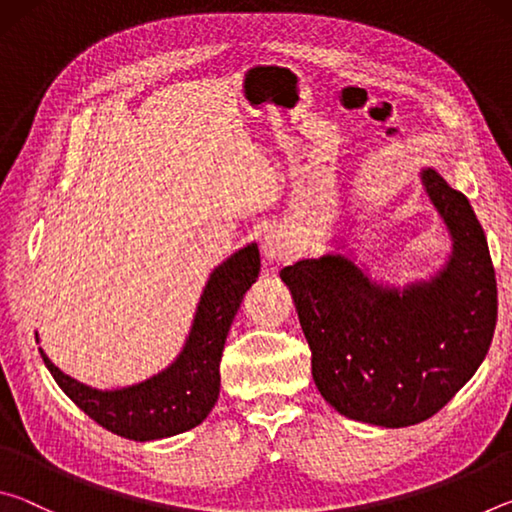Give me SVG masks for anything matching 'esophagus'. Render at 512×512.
<instances>
[{
	"label": "esophagus",
	"instance_id": "obj_1",
	"mask_svg": "<svg viewBox=\"0 0 512 512\" xmlns=\"http://www.w3.org/2000/svg\"><path fill=\"white\" fill-rule=\"evenodd\" d=\"M262 253L268 262L280 264L293 255V241L282 228H271L262 241Z\"/></svg>",
	"mask_w": 512,
	"mask_h": 512
}]
</instances>
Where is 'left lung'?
Masks as SVG:
<instances>
[{
  "label": "left lung",
  "instance_id": "obj_1",
  "mask_svg": "<svg viewBox=\"0 0 512 512\" xmlns=\"http://www.w3.org/2000/svg\"><path fill=\"white\" fill-rule=\"evenodd\" d=\"M422 183L454 239L429 282L379 287L343 255L280 271L320 395L345 418L391 429L443 409L481 366L497 325L495 266L470 201L436 169Z\"/></svg>",
  "mask_w": 512,
  "mask_h": 512
}]
</instances>
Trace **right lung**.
Masks as SVG:
<instances>
[{
	"mask_svg": "<svg viewBox=\"0 0 512 512\" xmlns=\"http://www.w3.org/2000/svg\"><path fill=\"white\" fill-rule=\"evenodd\" d=\"M259 266V250L250 244L216 268L205 284L180 357L142 384L97 391L58 370L40 350L42 361L69 400L121 438L146 443L194 429L219 400L223 345L241 300L257 280Z\"/></svg>",
	"mask_w": 512,
	"mask_h": 512,
	"instance_id": "right-lung-1",
	"label": "right lung"
}]
</instances>
